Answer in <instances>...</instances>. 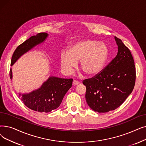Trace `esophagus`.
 Wrapping results in <instances>:
<instances>
[{
  "instance_id": "esophagus-1",
  "label": "esophagus",
  "mask_w": 146,
  "mask_h": 146,
  "mask_svg": "<svg viewBox=\"0 0 146 146\" xmlns=\"http://www.w3.org/2000/svg\"><path fill=\"white\" fill-rule=\"evenodd\" d=\"M80 84V82H78V81H77V80H73V85H74V86H76V85H79Z\"/></svg>"
}]
</instances>
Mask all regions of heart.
Listing matches in <instances>:
<instances>
[{
    "label": "heart",
    "instance_id": "1",
    "mask_svg": "<svg viewBox=\"0 0 146 146\" xmlns=\"http://www.w3.org/2000/svg\"><path fill=\"white\" fill-rule=\"evenodd\" d=\"M108 54V48L103 43L93 39L80 40L72 44L68 52H61L60 63L62 70L70 74L80 60V67L86 75L92 76L103 69Z\"/></svg>",
    "mask_w": 146,
    "mask_h": 146
}]
</instances>
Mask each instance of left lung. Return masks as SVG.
Wrapping results in <instances>:
<instances>
[{
    "instance_id": "left-lung-1",
    "label": "left lung",
    "mask_w": 146,
    "mask_h": 146,
    "mask_svg": "<svg viewBox=\"0 0 146 146\" xmlns=\"http://www.w3.org/2000/svg\"><path fill=\"white\" fill-rule=\"evenodd\" d=\"M118 46L116 57L100 73L85 79V98L95 111L106 113L116 109L131 94L135 78V66L129 49L115 37Z\"/></svg>"
}]
</instances>
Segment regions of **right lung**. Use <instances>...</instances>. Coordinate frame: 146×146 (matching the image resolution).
Returning <instances> with one entry per match:
<instances>
[{
	"label": "right lung",
	"instance_id": "obj_1",
	"mask_svg": "<svg viewBox=\"0 0 146 146\" xmlns=\"http://www.w3.org/2000/svg\"><path fill=\"white\" fill-rule=\"evenodd\" d=\"M48 36V34L46 33H38L19 45L12 55L11 66L13 65L23 54L45 41ZM9 76L12 79V69L10 70ZM72 79L50 76L39 89L29 94L20 93L19 96H22L21 100L30 109L48 113L60 106L66 94L72 87Z\"/></svg>",
	"mask_w": 146,
	"mask_h": 146
}]
</instances>
